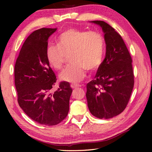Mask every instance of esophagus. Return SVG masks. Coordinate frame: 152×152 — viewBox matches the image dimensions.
I'll return each instance as SVG.
<instances>
[{
	"label": "esophagus",
	"mask_w": 152,
	"mask_h": 152,
	"mask_svg": "<svg viewBox=\"0 0 152 152\" xmlns=\"http://www.w3.org/2000/svg\"><path fill=\"white\" fill-rule=\"evenodd\" d=\"M70 86H71V87H72V89H76V88H77V87H79V85H77V84H71Z\"/></svg>",
	"instance_id": "34e87169"
}]
</instances>
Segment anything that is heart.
I'll use <instances>...</instances> for the list:
<instances>
[{
	"instance_id": "heart-1",
	"label": "heart",
	"mask_w": 152,
	"mask_h": 152,
	"mask_svg": "<svg viewBox=\"0 0 152 152\" xmlns=\"http://www.w3.org/2000/svg\"><path fill=\"white\" fill-rule=\"evenodd\" d=\"M57 43L48 45L45 54L49 65L55 70H60L70 56L72 63L59 75L63 81L79 82L86 77V70L96 71L102 64L104 40L98 32L69 28L58 36Z\"/></svg>"
}]
</instances>
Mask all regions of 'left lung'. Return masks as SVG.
I'll return each instance as SVG.
<instances>
[{"label":"left lung","instance_id":"1","mask_svg":"<svg viewBox=\"0 0 152 152\" xmlns=\"http://www.w3.org/2000/svg\"><path fill=\"white\" fill-rule=\"evenodd\" d=\"M104 33L106 55L94 79L87 84L86 98L91 114L108 119L122 113L134 87L132 58L122 37L103 21H92Z\"/></svg>","mask_w":152,"mask_h":152}]
</instances>
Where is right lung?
<instances>
[{"label":"right lung","instance_id":"right-lung-1","mask_svg":"<svg viewBox=\"0 0 152 152\" xmlns=\"http://www.w3.org/2000/svg\"><path fill=\"white\" fill-rule=\"evenodd\" d=\"M57 28H42L34 31L23 45L15 66V83L18 102L32 120L45 126H55L63 121L69 111L72 89L66 82H56L55 73L46 58L49 37Z\"/></svg>","mask_w":152,"mask_h":152}]
</instances>
